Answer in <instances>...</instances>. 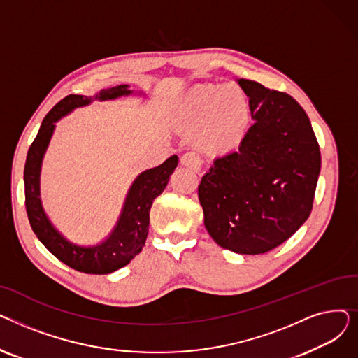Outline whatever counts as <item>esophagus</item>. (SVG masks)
Segmentation results:
<instances>
[{"label":"esophagus","mask_w":358,"mask_h":358,"mask_svg":"<svg viewBox=\"0 0 358 358\" xmlns=\"http://www.w3.org/2000/svg\"><path fill=\"white\" fill-rule=\"evenodd\" d=\"M181 164L187 168L193 169V171H200L201 168V159L199 158V155L194 152V150H187V152L181 157Z\"/></svg>","instance_id":"obj_1"}]
</instances>
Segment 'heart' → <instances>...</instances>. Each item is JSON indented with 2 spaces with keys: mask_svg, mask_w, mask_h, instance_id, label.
Segmentation results:
<instances>
[{
  "mask_svg": "<svg viewBox=\"0 0 358 358\" xmlns=\"http://www.w3.org/2000/svg\"><path fill=\"white\" fill-rule=\"evenodd\" d=\"M178 116L187 131H199L197 145L203 152L222 157L235 152L245 142L252 106L239 85H208L185 94Z\"/></svg>",
  "mask_w": 358,
  "mask_h": 358,
  "instance_id": "obj_1",
  "label": "heart"
}]
</instances>
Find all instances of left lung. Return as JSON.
<instances>
[{
  "mask_svg": "<svg viewBox=\"0 0 358 358\" xmlns=\"http://www.w3.org/2000/svg\"><path fill=\"white\" fill-rule=\"evenodd\" d=\"M254 124L243 145L215 159L201 178L204 227L217 245L264 254L289 239L312 212L321 150L310 120L289 94L238 81Z\"/></svg>",
  "mask_w": 358,
  "mask_h": 358,
  "instance_id": "obj_1",
  "label": "left lung"
}]
</instances>
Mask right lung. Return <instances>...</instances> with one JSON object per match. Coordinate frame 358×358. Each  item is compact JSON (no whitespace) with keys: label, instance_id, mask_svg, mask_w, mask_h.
Instances as JSON below:
<instances>
[{"label":"right lung","instance_id":"add662e5","mask_svg":"<svg viewBox=\"0 0 358 358\" xmlns=\"http://www.w3.org/2000/svg\"><path fill=\"white\" fill-rule=\"evenodd\" d=\"M129 92L127 85H119L101 90L96 99L110 100ZM91 100L90 97L69 94L58 104H55L45 116L37 136L29 148L24 165L26 210L36 236L64 264L87 274H108L127 266L130 259L145 247L149 231L150 206L165 190L169 177L178 165V157H169L159 166L148 169L135 180L127 194L117 227L106 242L94 248L72 245L52 228L43 213L39 197V174L43 154L53 134L55 122L65 116L73 107L87 106Z\"/></svg>","mask_w":358,"mask_h":358}]
</instances>
